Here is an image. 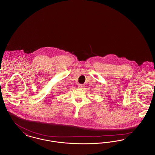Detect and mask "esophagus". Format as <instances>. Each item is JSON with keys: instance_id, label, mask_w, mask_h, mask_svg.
<instances>
[{"instance_id": "obj_1", "label": "esophagus", "mask_w": 155, "mask_h": 155, "mask_svg": "<svg viewBox=\"0 0 155 155\" xmlns=\"http://www.w3.org/2000/svg\"><path fill=\"white\" fill-rule=\"evenodd\" d=\"M84 87V84H79L78 85V88H82Z\"/></svg>"}]
</instances>
